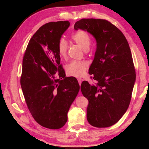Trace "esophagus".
<instances>
[{
	"label": "esophagus",
	"mask_w": 149,
	"mask_h": 149,
	"mask_svg": "<svg viewBox=\"0 0 149 149\" xmlns=\"http://www.w3.org/2000/svg\"><path fill=\"white\" fill-rule=\"evenodd\" d=\"M77 81H78V82H79V85L81 84V82H82V79H81V78H78ZM80 93H81V92L79 91V95H80Z\"/></svg>",
	"instance_id": "1"
}]
</instances>
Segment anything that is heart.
<instances>
[{
    "mask_svg": "<svg viewBox=\"0 0 149 149\" xmlns=\"http://www.w3.org/2000/svg\"><path fill=\"white\" fill-rule=\"evenodd\" d=\"M71 39L73 41L81 47L83 50H89L91 45V37L84 30H78L72 35ZM58 52L59 56L62 59L67 58L68 45L66 41L60 39L58 42ZM88 68V63L84 60H73L66 65L67 74L71 76L82 77L85 74Z\"/></svg>",
    "mask_w": 149,
    "mask_h": 149,
    "instance_id": "b5f03b06",
    "label": "heart"
}]
</instances>
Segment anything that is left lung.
Returning a JSON list of instances; mask_svg holds the SVG:
<instances>
[{
	"label": "left lung",
	"instance_id": "obj_1",
	"mask_svg": "<svg viewBox=\"0 0 149 149\" xmlns=\"http://www.w3.org/2000/svg\"><path fill=\"white\" fill-rule=\"evenodd\" d=\"M74 29L87 31L97 42L89 69L95 83L84 81L81 85L89 100L87 121L96 127H110L125 114L132 99L136 75L129 44L122 32L105 19H81Z\"/></svg>",
	"mask_w": 149,
	"mask_h": 149
}]
</instances>
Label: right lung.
Listing matches in <instances>:
<instances>
[{
  "label": "right lung",
  "mask_w": 149,
  "mask_h": 149,
  "mask_svg": "<svg viewBox=\"0 0 149 149\" xmlns=\"http://www.w3.org/2000/svg\"><path fill=\"white\" fill-rule=\"evenodd\" d=\"M70 25L49 22L33 35L25 52L20 84L26 104L36 122L51 130L62 127L79 91L74 77H65L58 42Z\"/></svg>",
  "instance_id": "right-lung-1"
}]
</instances>
